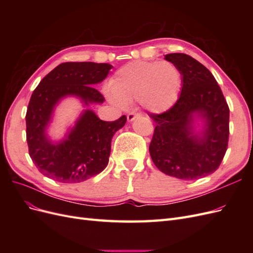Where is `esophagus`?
Returning <instances> with one entry per match:
<instances>
[{"label": "esophagus", "instance_id": "34e87169", "mask_svg": "<svg viewBox=\"0 0 253 253\" xmlns=\"http://www.w3.org/2000/svg\"><path fill=\"white\" fill-rule=\"evenodd\" d=\"M138 116H140V114H138V113H129L127 115V121L132 122L136 117H138Z\"/></svg>", "mask_w": 253, "mask_h": 253}]
</instances>
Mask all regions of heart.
<instances>
[{"mask_svg": "<svg viewBox=\"0 0 253 253\" xmlns=\"http://www.w3.org/2000/svg\"><path fill=\"white\" fill-rule=\"evenodd\" d=\"M181 74L170 61H133L115 73L109 98L125 108L138 99L145 110L162 113L176 102Z\"/></svg>", "mask_w": 253, "mask_h": 253, "instance_id": "1", "label": "heart"}]
</instances>
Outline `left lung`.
Wrapping results in <instances>:
<instances>
[{
	"mask_svg": "<svg viewBox=\"0 0 253 253\" xmlns=\"http://www.w3.org/2000/svg\"><path fill=\"white\" fill-rule=\"evenodd\" d=\"M181 74L178 100L163 114H148L155 122L149 151L163 173L195 180L215 171L229 138V108L211 72L186 53H168Z\"/></svg>",
	"mask_w": 253,
	"mask_h": 253,
	"instance_id": "left-lung-1",
	"label": "left lung"
}]
</instances>
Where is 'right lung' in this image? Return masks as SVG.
Returning <instances> with one entry per match:
<instances>
[{"label": "right lung", "instance_id": "obj_1", "mask_svg": "<svg viewBox=\"0 0 253 253\" xmlns=\"http://www.w3.org/2000/svg\"><path fill=\"white\" fill-rule=\"evenodd\" d=\"M112 67L109 63L65 62L45 76L34 90L25 117L26 139L29 156L44 176L76 183L108 166L112 138L126 125L125 115L103 121L94 111L84 110L59 141L50 139L47 129L56 106L64 98H78L86 108L103 103V96L94 86L106 78Z\"/></svg>", "mask_w": 253, "mask_h": 253}]
</instances>
